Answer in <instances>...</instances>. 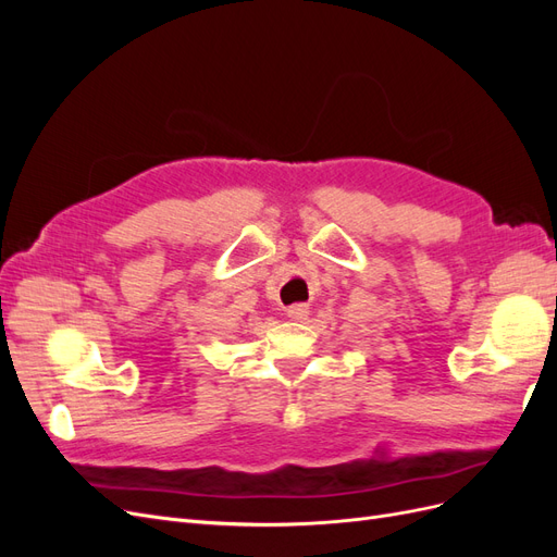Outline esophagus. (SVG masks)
Here are the masks:
<instances>
[{
    "mask_svg": "<svg viewBox=\"0 0 557 557\" xmlns=\"http://www.w3.org/2000/svg\"><path fill=\"white\" fill-rule=\"evenodd\" d=\"M285 313H288L290 320H305L309 315V307L307 305H293L285 309Z\"/></svg>",
    "mask_w": 557,
    "mask_h": 557,
    "instance_id": "esophagus-1",
    "label": "esophagus"
}]
</instances>
